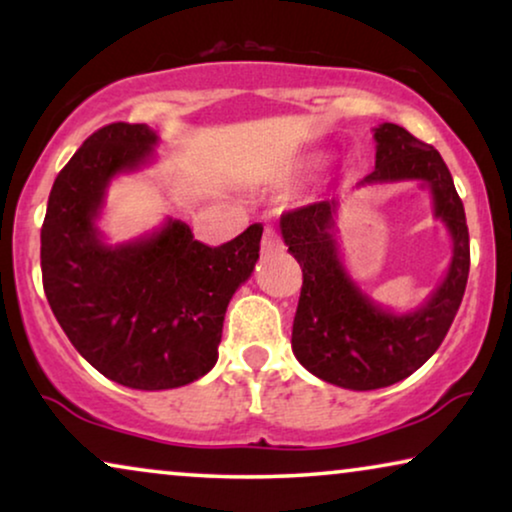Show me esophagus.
I'll list each match as a JSON object with an SVG mask.
<instances>
[{"label":"esophagus","mask_w":512,"mask_h":512,"mask_svg":"<svg viewBox=\"0 0 512 512\" xmlns=\"http://www.w3.org/2000/svg\"><path fill=\"white\" fill-rule=\"evenodd\" d=\"M282 247V237H279V233L275 228H265L263 230V240H261V249L263 254H270V251H275Z\"/></svg>","instance_id":"esophagus-1"}]
</instances>
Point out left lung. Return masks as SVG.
I'll use <instances>...</instances> for the list:
<instances>
[{
  "instance_id": "8db88e82",
  "label": "left lung",
  "mask_w": 512,
  "mask_h": 512,
  "mask_svg": "<svg viewBox=\"0 0 512 512\" xmlns=\"http://www.w3.org/2000/svg\"><path fill=\"white\" fill-rule=\"evenodd\" d=\"M375 142V170L359 186L429 181L436 216L450 228L452 263L429 303L398 317L361 293L338 256L335 198L289 209L279 219L284 242L303 268L291 333L293 354L312 375L354 391L389 387L431 359L457 317L471 268L464 202L440 153L396 123H382Z\"/></svg>"
}]
</instances>
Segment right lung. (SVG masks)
I'll return each mask as SVG.
<instances>
[{"label":"right lung","instance_id":"1","mask_svg":"<svg viewBox=\"0 0 512 512\" xmlns=\"http://www.w3.org/2000/svg\"><path fill=\"white\" fill-rule=\"evenodd\" d=\"M156 132L109 123L62 167L41 226L48 305L90 366L123 387L158 391L191 384L219 359L226 307L254 270L261 223L219 247L181 221L144 240L107 247L95 228L118 172L151 158Z\"/></svg>","mask_w":512,"mask_h":512}]
</instances>
